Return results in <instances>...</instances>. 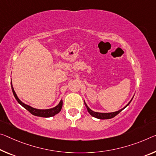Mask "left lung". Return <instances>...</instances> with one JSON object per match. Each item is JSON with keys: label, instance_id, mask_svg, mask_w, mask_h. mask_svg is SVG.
<instances>
[{"label": "left lung", "instance_id": "8db88e82", "mask_svg": "<svg viewBox=\"0 0 156 156\" xmlns=\"http://www.w3.org/2000/svg\"><path fill=\"white\" fill-rule=\"evenodd\" d=\"M134 96H133V98H131V100H130L129 102H128V104L125 106V107H123L122 109L118 110V111H116V112H94V111L91 110L90 108H89V106L87 105V103H85V100H84V103H85V105L86 106V108H87V110L88 111V112L90 114V115L92 116V117H95V118H97V119H112L113 117H115L116 115H117L119 113L122 112V111L125 109L127 107V106L130 104V103L131 102V101L133 100V98Z\"/></svg>", "mask_w": 156, "mask_h": 156}]
</instances>
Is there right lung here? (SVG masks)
Returning a JSON list of instances; mask_svg holds the SVG:
<instances>
[{
	"mask_svg": "<svg viewBox=\"0 0 156 156\" xmlns=\"http://www.w3.org/2000/svg\"><path fill=\"white\" fill-rule=\"evenodd\" d=\"M11 87H12V92H13L14 97H15V98L16 99V101H18L19 104L23 106L25 109H26L27 110L29 111L32 115L37 116V117H46V118L53 117V116L56 115L57 114L60 112L62 110V108L63 102H62V100H61L60 101V103H59L56 106H55L54 108H49V109H37V108L32 107L30 105L26 104V103L22 102V101L19 99L18 96L16 95L15 91L14 90L13 85H12V80H11Z\"/></svg>",
	"mask_w": 156,
	"mask_h": 156,
	"instance_id": "right-lung-1",
	"label": "right lung"
}]
</instances>
